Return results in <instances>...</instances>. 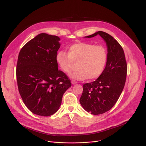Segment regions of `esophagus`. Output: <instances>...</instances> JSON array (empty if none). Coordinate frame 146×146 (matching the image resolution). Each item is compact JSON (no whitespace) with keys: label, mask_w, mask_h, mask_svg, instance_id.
<instances>
[{"label":"esophagus","mask_w":146,"mask_h":146,"mask_svg":"<svg viewBox=\"0 0 146 146\" xmlns=\"http://www.w3.org/2000/svg\"><path fill=\"white\" fill-rule=\"evenodd\" d=\"M71 83H72V84H73V85H74V84H76V83H77V82L75 81V80H72Z\"/></svg>","instance_id":"1"}]
</instances>
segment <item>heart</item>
Here are the masks:
<instances>
[{
  "mask_svg": "<svg viewBox=\"0 0 146 146\" xmlns=\"http://www.w3.org/2000/svg\"><path fill=\"white\" fill-rule=\"evenodd\" d=\"M107 60L108 51L104 45L83 42L70 45L67 52L59 51L56 56L58 66L64 73H70L77 63L78 69L70 74L77 80L98 78L104 70Z\"/></svg>",
  "mask_w": 146,
  "mask_h": 146,
  "instance_id": "b5f03b06",
  "label": "heart"
}]
</instances>
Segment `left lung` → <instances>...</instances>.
Masks as SVG:
<instances>
[{"mask_svg":"<svg viewBox=\"0 0 146 146\" xmlns=\"http://www.w3.org/2000/svg\"><path fill=\"white\" fill-rule=\"evenodd\" d=\"M100 35L106 42L108 60L102 74L94 82L83 85L80 103L94 115L104 113L116 104L123 90L127 74V64L123 48L110 34L98 31L88 38Z\"/></svg>","mask_w":146,"mask_h":146,"instance_id":"8db88e82","label":"left lung"}]
</instances>
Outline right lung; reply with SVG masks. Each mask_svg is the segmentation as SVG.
I'll list each match as a JSON object with an SVG mask.
<instances>
[{
	"label": "right lung",
	"instance_id": "right-lung-1",
	"mask_svg": "<svg viewBox=\"0 0 146 146\" xmlns=\"http://www.w3.org/2000/svg\"><path fill=\"white\" fill-rule=\"evenodd\" d=\"M59 41L57 36L42 33L19 53L16 74L19 94L28 109L40 116L56 113L63 94L72 86L68 76L58 70Z\"/></svg>",
	"mask_w": 146,
	"mask_h": 146
}]
</instances>
